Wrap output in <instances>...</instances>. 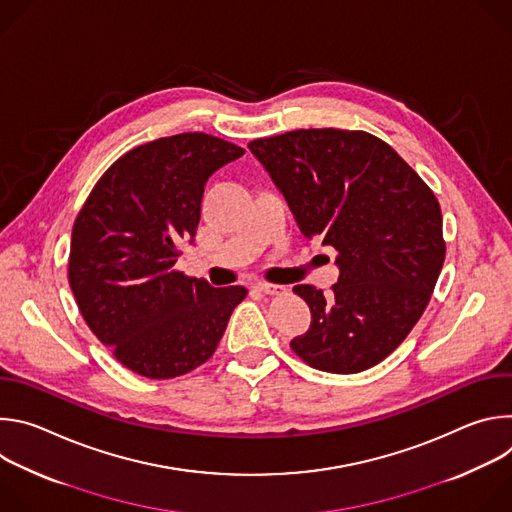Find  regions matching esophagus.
Here are the masks:
<instances>
[{
    "mask_svg": "<svg viewBox=\"0 0 512 512\" xmlns=\"http://www.w3.org/2000/svg\"><path fill=\"white\" fill-rule=\"evenodd\" d=\"M255 289L261 291V294H267V296H281V294H285V291H287L283 285L265 283V281H259V283L255 285Z\"/></svg>",
    "mask_w": 512,
    "mask_h": 512,
    "instance_id": "34e87169",
    "label": "esophagus"
}]
</instances>
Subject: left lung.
<instances>
[{"label": "left lung", "mask_w": 512, "mask_h": 512, "mask_svg": "<svg viewBox=\"0 0 512 512\" xmlns=\"http://www.w3.org/2000/svg\"><path fill=\"white\" fill-rule=\"evenodd\" d=\"M306 237L338 251L326 298L296 285L312 326L291 340L312 369L352 375L385 360L425 312L446 259L431 188L367 131L294 129L249 141Z\"/></svg>", "instance_id": "1"}]
</instances>
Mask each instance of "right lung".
<instances>
[{"label": "right lung", "instance_id": "right-lung-1", "mask_svg": "<svg viewBox=\"0 0 512 512\" xmlns=\"http://www.w3.org/2000/svg\"><path fill=\"white\" fill-rule=\"evenodd\" d=\"M245 154L192 131L123 154L72 225L68 283L91 332L125 369L174 379L204 364L247 287H212L176 269L196 237L208 176Z\"/></svg>", "mask_w": 512, "mask_h": 512}]
</instances>
